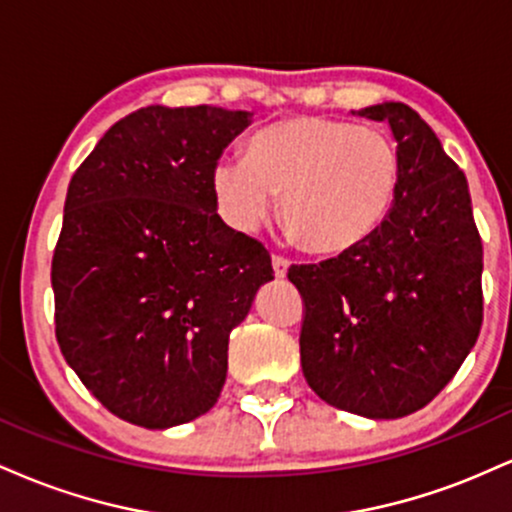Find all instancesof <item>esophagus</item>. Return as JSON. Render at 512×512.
Segmentation results:
<instances>
[{
    "instance_id": "obj_1",
    "label": "esophagus",
    "mask_w": 512,
    "mask_h": 512,
    "mask_svg": "<svg viewBox=\"0 0 512 512\" xmlns=\"http://www.w3.org/2000/svg\"><path fill=\"white\" fill-rule=\"evenodd\" d=\"M272 267H274V276L276 279H284L286 272H289V260L281 255H274L272 257Z\"/></svg>"
}]
</instances>
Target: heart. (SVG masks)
Segmentation results:
<instances>
[{"mask_svg":"<svg viewBox=\"0 0 512 512\" xmlns=\"http://www.w3.org/2000/svg\"><path fill=\"white\" fill-rule=\"evenodd\" d=\"M397 185L399 156L385 132L315 115L260 129L245 158L223 156L211 168L228 226L255 231L281 197V223L315 255L366 243L390 214Z\"/></svg>","mask_w":512,"mask_h":512,"instance_id":"obj_1","label":"heart"}]
</instances>
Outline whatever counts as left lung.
Returning <instances> with one entry per match:
<instances>
[{
	"instance_id": "obj_1",
	"label": "left lung",
	"mask_w": 512,
	"mask_h": 512,
	"mask_svg": "<svg viewBox=\"0 0 512 512\" xmlns=\"http://www.w3.org/2000/svg\"><path fill=\"white\" fill-rule=\"evenodd\" d=\"M358 115L395 134L399 185L383 226L358 248L289 269L301 291V366L332 407L399 419L426 407L477 344L484 250L467 178L404 103Z\"/></svg>"
}]
</instances>
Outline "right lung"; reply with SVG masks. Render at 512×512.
Segmentation results:
<instances>
[{"mask_svg": "<svg viewBox=\"0 0 512 512\" xmlns=\"http://www.w3.org/2000/svg\"><path fill=\"white\" fill-rule=\"evenodd\" d=\"M245 110L149 105L76 168L52 257L62 356L105 409L144 428L207 414L228 337L274 279L262 243L216 214L211 168Z\"/></svg>", "mask_w": 512, "mask_h": 512, "instance_id": "1", "label": "right lung"}]
</instances>
